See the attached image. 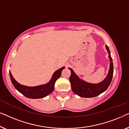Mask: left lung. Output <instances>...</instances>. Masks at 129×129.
Listing matches in <instances>:
<instances>
[{
  "label": "left lung",
  "instance_id": "left-lung-1",
  "mask_svg": "<svg viewBox=\"0 0 129 129\" xmlns=\"http://www.w3.org/2000/svg\"><path fill=\"white\" fill-rule=\"evenodd\" d=\"M106 49L109 53L110 68L106 77L101 82L96 84L86 82L79 78L73 69L69 68L71 72L69 80L71 84L72 90L74 93L80 97L89 98L98 96L106 90L110 85L113 75V64L112 58L110 56V50L107 45H106Z\"/></svg>",
  "mask_w": 129,
  "mask_h": 129
}]
</instances>
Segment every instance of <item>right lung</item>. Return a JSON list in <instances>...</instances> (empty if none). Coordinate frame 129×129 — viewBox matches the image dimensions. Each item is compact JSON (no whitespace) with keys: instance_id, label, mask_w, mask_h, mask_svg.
Instances as JSON below:
<instances>
[{"instance_id":"right-lung-1","label":"right lung","mask_w":129,"mask_h":129,"mask_svg":"<svg viewBox=\"0 0 129 129\" xmlns=\"http://www.w3.org/2000/svg\"><path fill=\"white\" fill-rule=\"evenodd\" d=\"M64 68V66H63L56 70L50 80L47 83L33 87L22 85L13 78L10 71H9V75L12 84L17 91L27 98L40 99L45 98L53 91L56 81L60 76L61 72Z\"/></svg>"}]
</instances>
